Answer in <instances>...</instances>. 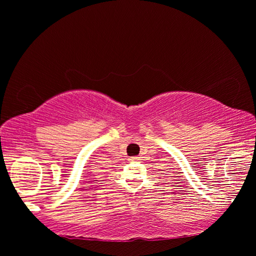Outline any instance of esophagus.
<instances>
[{
  "label": "esophagus",
  "mask_w": 256,
  "mask_h": 256,
  "mask_svg": "<svg viewBox=\"0 0 256 256\" xmlns=\"http://www.w3.org/2000/svg\"><path fill=\"white\" fill-rule=\"evenodd\" d=\"M129 160H130L132 162H136V160H138V157H130Z\"/></svg>",
  "instance_id": "1"
}]
</instances>
